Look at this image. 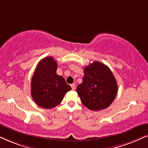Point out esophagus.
<instances>
[{
	"instance_id": "esophagus-1",
	"label": "esophagus",
	"mask_w": 148,
	"mask_h": 148,
	"mask_svg": "<svg viewBox=\"0 0 148 148\" xmlns=\"http://www.w3.org/2000/svg\"><path fill=\"white\" fill-rule=\"evenodd\" d=\"M71 87H72V90H74V89H76V85H75V84H72V85H71Z\"/></svg>"
}]
</instances>
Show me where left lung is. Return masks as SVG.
<instances>
[{
    "label": "left lung",
    "mask_w": 148,
    "mask_h": 148,
    "mask_svg": "<svg viewBox=\"0 0 148 148\" xmlns=\"http://www.w3.org/2000/svg\"><path fill=\"white\" fill-rule=\"evenodd\" d=\"M117 90V82L111 70L99 61H93L85 67L83 83L76 89L82 103L94 111L111 105Z\"/></svg>",
    "instance_id": "8db88e82"
}]
</instances>
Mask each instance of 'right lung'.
<instances>
[{
  "label": "right lung",
  "instance_id": "obj_1",
  "mask_svg": "<svg viewBox=\"0 0 148 148\" xmlns=\"http://www.w3.org/2000/svg\"><path fill=\"white\" fill-rule=\"evenodd\" d=\"M57 63L52 57L42 59L31 80V96L37 105L52 108L60 104L71 87L62 76L57 74Z\"/></svg>",
  "mask_w": 148,
  "mask_h": 148
}]
</instances>
